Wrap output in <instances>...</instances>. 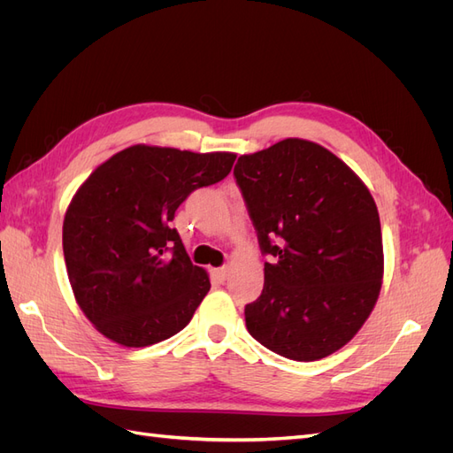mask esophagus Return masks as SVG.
I'll list each match as a JSON object with an SVG mask.
<instances>
[{
	"mask_svg": "<svg viewBox=\"0 0 453 453\" xmlns=\"http://www.w3.org/2000/svg\"><path fill=\"white\" fill-rule=\"evenodd\" d=\"M211 276H213L217 281H225L226 276H228V266H221V268L211 270Z\"/></svg>",
	"mask_w": 453,
	"mask_h": 453,
	"instance_id": "34e87169",
	"label": "esophagus"
}]
</instances>
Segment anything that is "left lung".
Returning <instances> with one entry per match:
<instances>
[{
    "label": "left lung",
    "mask_w": 453,
    "mask_h": 453,
    "mask_svg": "<svg viewBox=\"0 0 453 453\" xmlns=\"http://www.w3.org/2000/svg\"><path fill=\"white\" fill-rule=\"evenodd\" d=\"M236 183L257 230L265 287L245 306L250 334L293 361L326 357L359 333L383 278L376 202L331 150L287 138L242 155Z\"/></svg>",
    "instance_id": "obj_1"
}]
</instances>
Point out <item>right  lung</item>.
Instances as JSON below:
<instances>
[{"mask_svg": "<svg viewBox=\"0 0 453 453\" xmlns=\"http://www.w3.org/2000/svg\"><path fill=\"white\" fill-rule=\"evenodd\" d=\"M234 153L132 145L96 168L64 217L62 245L79 308L105 338L145 348L193 319L210 278L172 228L200 187L230 173Z\"/></svg>", "mask_w": 453, "mask_h": 453, "instance_id": "1", "label": "right lung"}]
</instances>
